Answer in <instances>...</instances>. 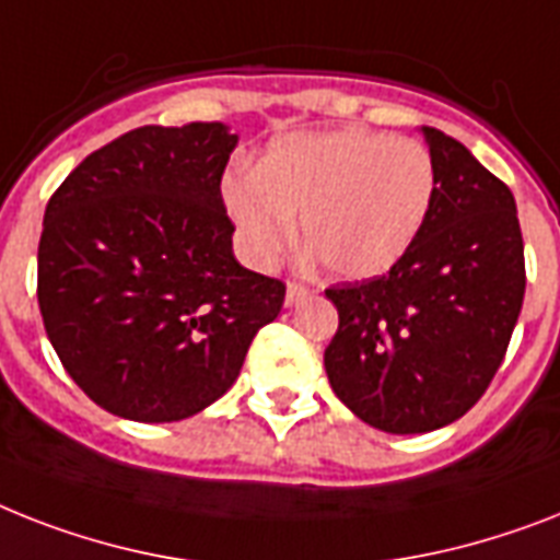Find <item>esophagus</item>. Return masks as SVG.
Instances as JSON below:
<instances>
[{
    "label": "esophagus",
    "mask_w": 560,
    "mask_h": 560,
    "mask_svg": "<svg viewBox=\"0 0 560 560\" xmlns=\"http://www.w3.org/2000/svg\"><path fill=\"white\" fill-rule=\"evenodd\" d=\"M307 295H311V290L304 288V284H299V281H290L288 295H284V304H288V307H295V304L302 302V299H307Z\"/></svg>",
    "instance_id": "obj_1"
}]
</instances>
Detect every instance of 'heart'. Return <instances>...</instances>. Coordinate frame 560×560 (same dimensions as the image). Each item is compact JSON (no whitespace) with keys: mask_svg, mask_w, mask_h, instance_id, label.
<instances>
[{"mask_svg":"<svg viewBox=\"0 0 560 560\" xmlns=\"http://www.w3.org/2000/svg\"><path fill=\"white\" fill-rule=\"evenodd\" d=\"M438 195L422 143L345 129L276 140L256 175L233 177L226 209L261 267L293 244L295 215L322 265L342 279H374L420 238Z\"/></svg>","mask_w":560,"mask_h":560,"instance_id":"heart-1","label":"heart"}]
</instances>
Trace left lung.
<instances>
[{"label":"left lung","instance_id":"1","mask_svg":"<svg viewBox=\"0 0 560 560\" xmlns=\"http://www.w3.org/2000/svg\"><path fill=\"white\" fill-rule=\"evenodd\" d=\"M438 195L399 265L327 290L339 330L325 351L330 388L359 420L425 434L460 420L503 362L524 304L515 198L460 140L422 126Z\"/></svg>","mask_w":560,"mask_h":560}]
</instances>
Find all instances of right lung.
<instances>
[{
  "instance_id": "obj_1",
  "label": "right lung",
  "mask_w": 560,
  "mask_h": 560,
  "mask_svg": "<svg viewBox=\"0 0 560 560\" xmlns=\"http://www.w3.org/2000/svg\"><path fill=\"white\" fill-rule=\"evenodd\" d=\"M224 122L143 126L91 152L45 207L36 299L68 376L100 408L175 422L238 380L284 284L241 267Z\"/></svg>"
}]
</instances>
